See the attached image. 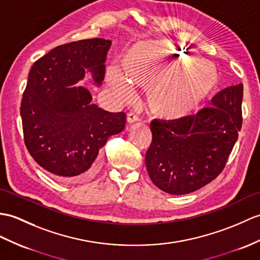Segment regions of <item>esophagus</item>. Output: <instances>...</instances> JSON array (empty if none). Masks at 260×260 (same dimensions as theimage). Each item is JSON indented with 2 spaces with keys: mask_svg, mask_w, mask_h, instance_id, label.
<instances>
[{
  "mask_svg": "<svg viewBox=\"0 0 260 260\" xmlns=\"http://www.w3.org/2000/svg\"><path fill=\"white\" fill-rule=\"evenodd\" d=\"M138 119H140V118H138V116L134 113H128L127 117H126V120H127L128 124H134L135 122H137Z\"/></svg>",
  "mask_w": 260,
  "mask_h": 260,
  "instance_id": "1",
  "label": "esophagus"
}]
</instances>
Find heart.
<instances>
[{"label":"heart","mask_w":260,"mask_h":260,"mask_svg":"<svg viewBox=\"0 0 260 260\" xmlns=\"http://www.w3.org/2000/svg\"><path fill=\"white\" fill-rule=\"evenodd\" d=\"M183 62L184 53L176 44L142 42L124 54L118 71L140 85H149L148 103L154 114L165 119H178L201 106L218 85L215 69L201 61L187 62L162 73L170 66ZM110 83L118 92H125L114 72L110 74Z\"/></svg>","instance_id":"b5f03b06"}]
</instances>
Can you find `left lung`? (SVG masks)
<instances>
[{
  "instance_id": "8db88e82",
  "label": "left lung",
  "mask_w": 260,
  "mask_h": 260,
  "mask_svg": "<svg viewBox=\"0 0 260 260\" xmlns=\"http://www.w3.org/2000/svg\"><path fill=\"white\" fill-rule=\"evenodd\" d=\"M243 84L216 94L196 115L150 123L153 142L145 162L156 187L172 195L202 188L224 170L238 138Z\"/></svg>"
}]
</instances>
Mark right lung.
Instances as JSON below:
<instances>
[{"mask_svg": "<svg viewBox=\"0 0 260 260\" xmlns=\"http://www.w3.org/2000/svg\"><path fill=\"white\" fill-rule=\"evenodd\" d=\"M112 42L90 39L59 45L36 61L21 103L24 142L34 160L70 183L92 178L108 137L125 127L123 112L111 113L92 102L77 83L88 75L100 87Z\"/></svg>", "mask_w": 260, "mask_h": 260, "instance_id": "add662e5", "label": "right lung"}]
</instances>
